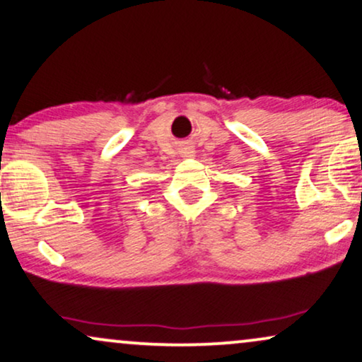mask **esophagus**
Returning a JSON list of instances; mask_svg holds the SVG:
<instances>
[{"label":"esophagus","instance_id":"1","mask_svg":"<svg viewBox=\"0 0 362 362\" xmlns=\"http://www.w3.org/2000/svg\"><path fill=\"white\" fill-rule=\"evenodd\" d=\"M182 153H184V157H194V148L192 147H184V151H182Z\"/></svg>","mask_w":362,"mask_h":362}]
</instances>
